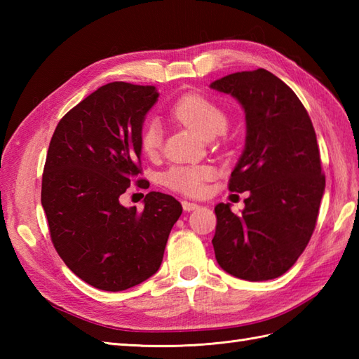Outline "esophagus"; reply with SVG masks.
<instances>
[{
    "label": "esophagus",
    "mask_w": 359,
    "mask_h": 359,
    "mask_svg": "<svg viewBox=\"0 0 359 359\" xmlns=\"http://www.w3.org/2000/svg\"><path fill=\"white\" fill-rule=\"evenodd\" d=\"M182 207H184L185 211L189 212V211H194V210L199 208V205L193 203V202H188V201H184V202H182Z\"/></svg>",
    "instance_id": "34e87169"
}]
</instances>
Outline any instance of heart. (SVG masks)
Wrapping results in <instances>:
<instances>
[{
    "instance_id": "b5f03b06",
    "label": "heart",
    "mask_w": 359,
    "mask_h": 359,
    "mask_svg": "<svg viewBox=\"0 0 359 359\" xmlns=\"http://www.w3.org/2000/svg\"><path fill=\"white\" fill-rule=\"evenodd\" d=\"M171 114L174 118L207 139L222 134L228 125V116L222 106L196 93L179 97L171 106ZM140 148L148 157H156L162 149V129L157 121L151 120L143 125L140 131ZM212 175H215V168L211 165H175L163 172L162 182L172 191L187 196H201L205 189V182L211 180Z\"/></svg>"
}]
</instances>
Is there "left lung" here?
<instances>
[{"label":"left lung","mask_w":359,"mask_h":359,"mask_svg":"<svg viewBox=\"0 0 359 359\" xmlns=\"http://www.w3.org/2000/svg\"><path fill=\"white\" fill-rule=\"evenodd\" d=\"M211 88L245 109V149L228 189L250 191L241 216L228 203L216 205L217 264L245 280L279 278L306 250L324 194L313 123L293 90L265 69L230 74Z\"/></svg>","instance_id":"left-lung-1"}]
</instances>
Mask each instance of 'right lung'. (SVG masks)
I'll return each instance as SVG.
<instances>
[{
	"instance_id": "obj_1",
	"label": "right lung",
	"mask_w": 359,
	"mask_h": 359,
	"mask_svg": "<svg viewBox=\"0 0 359 359\" xmlns=\"http://www.w3.org/2000/svg\"><path fill=\"white\" fill-rule=\"evenodd\" d=\"M154 86L112 81L58 121L46 156L41 205L53 247L72 273L104 292L152 276L182 215L172 196L151 191L144 208L120 196L142 187L140 131L157 102Z\"/></svg>"
}]
</instances>
